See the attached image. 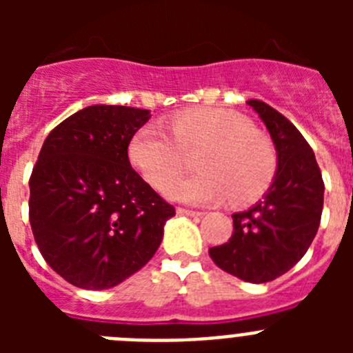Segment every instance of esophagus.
<instances>
[{"label":"esophagus","instance_id":"34e87169","mask_svg":"<svg viewBox=\"0 0 353 353\" xmlns=\"http://www.w3.org/2000/svg\"><path fill=\"white\" fill-rule=\"evenodd\" d=\"M176 214H180V215H189V217H201V215H203V212L189 210V208H176Z\"/></svg>","mask_w":353,"mask_h":353}]
</instances>
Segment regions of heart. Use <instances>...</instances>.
I'll use <instances>...</instances> for the list:
<instances>
[{
  "label": "heart",
  "instance_id": "obj_1",
  "mask_svg": "<svg viewBox=\"0 0 353 353\" xmlns=\"http://www.w3.org/2000/svg\"><path fill=\"white\" fill-rule=\"evenodd\" d=\"M170 130L146 123L129 143L134 168L174 201L219 205L232 196L236 205L251 203L265 192L276 173V148L265 134L236 111L223 108L183 109L170 120ZM199 149L198 175L175 177L183 153ZM175 179H173L172 176Z\"/></svg>",
  "mask_w": 353,
  "mask_h": 353
}]
</instances>
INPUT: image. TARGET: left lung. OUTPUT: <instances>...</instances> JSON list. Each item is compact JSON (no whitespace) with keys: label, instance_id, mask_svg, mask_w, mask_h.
<instances>
[{"label":"left lung","instance_id":"8db88e82","mask_svg":"<svg viewBox=\"0 0 353 353\" xmlns=\"http://www.w3.org/2000/svg\"><path fill=\"white\" fill-rule=\"evenodd\" d=\"M269 130L277 154L272 183L256 205L233 214V235L208 249L224 272L267 283L288 272L305 254L320 226L323 180L313 150L297 127L265 102L248 101Z\"/></svg>","mask_w":353,"mask_h":353}]
</instances>
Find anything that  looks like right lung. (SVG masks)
<instances>
[{
  "label": "right lung",
  "mask_w": 353,
  "mask_h": 353,
  "mask_svg": "<svg viewBox=\"0 0 353 353\" xmlns=\"http://www.w3.org/2000/svg\"><path fill=\"white\" fill-rule=\"evenodd\" d=\"M148 109L95 104L49 132L30 179V224L54 272L108 290L143 269L174 208L132 170L129 143Z\"/></svg>",
  "instance_id": "1"
}]
</instances>
